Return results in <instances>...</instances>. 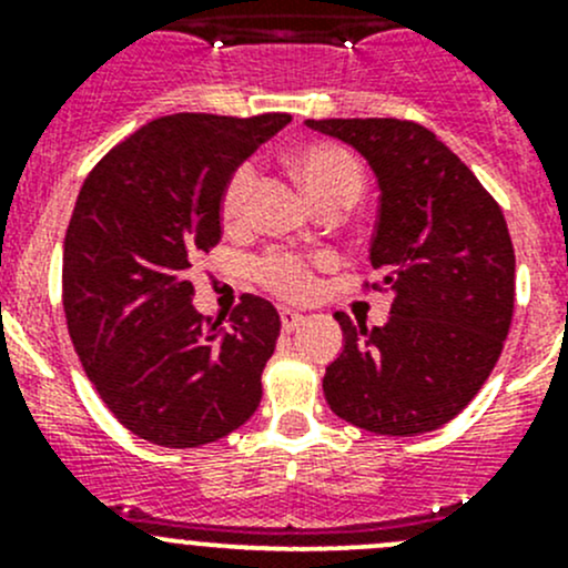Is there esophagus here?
<instances>
[{
  "label": "esophagus",
  "instance_id": "obj_1",
  "mask_svg": "<svg viewBox=\"0 0 568 568\" xmlns=\"http://www.w3.org/2000/svg\"><path fill=\"white\" fill-rule=\"evenodd\" d=\"M280 321H283L285 332H294L296 326L305 321V316H302V313H296V311H291V307H283V311H280Z\"/></svg>",
  "mask_w": 568,
  "mask_h": 568
}]
</instances>
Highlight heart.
<instances>
[{"mask_svg":"<svg viewBox=\"0 0 568 568\" xmlns=\"http://www.w3.org/2000/svg\"><path fill=\"white\" fill-rule=\"evenodd\" d=\"M291 164H294V173L300 175L302 186H305V192L311 194V200L318 209H326V205L352 209L365 189L363 168L341 145H329V142L305 145L291 156ZM255 164L250 162L239 164L233 175L227 178L220 205L225 225L236 227L244 222L250 194L255 189ZM313 268H316V261H311V257L274 250L257 261L255 274L268 291L280 294L283 300H305L316 288Z\"/></svg>","mask_w":568,"mask_h":568,"instance_id":"1","label":"heart"}]
</instances>
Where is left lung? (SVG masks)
<instances>
[{"mask_svg":"<svg viewBox=\"0 0 568 568\" xmlns=\"http://www.w3.org/2000/svg\"><path fill=\"white\" fill-rule=\"evenodd\" d=\"M352 145L379 183L371 266L393 291L390 318L368 329L335 313L343 352L324 374L329 409L387 437L454 420L495 368L514 316L506 216L473 170L420 123L305 120Z\"/></svg>","mask_w":568,"mask_h":568,"instance_id":"left-lung-1","label":"left lung"}]
</instances>
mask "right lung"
<instances>
[{
	"label": "right lung",
	"instance_id": "1",
	"mask_svg": "<svg viewBox=\"0 0 568 568\" xmlns=\"http://www.w3.org/2000/svg\"><path fill=\"white\" fill-rule=\"evenodd\" d=\"M291 114L181 112L114 145L77 197L62 307L88 379L114 417L162 448L216 443L261 404L280 316L244 294L222 318L192 307L189 268L222 239V192Z\"/></svg>",
	"mask_w": 568,
	"mask_h": 568
}]
</instances>
